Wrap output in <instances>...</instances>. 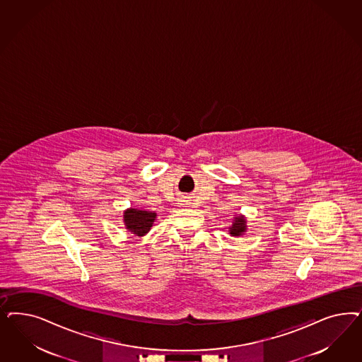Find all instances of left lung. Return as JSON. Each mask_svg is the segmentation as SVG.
<instances>
[{
    "label": "left lung",
    "instance_id": "obj_1",
    "mask_svg": "<svg viewBox=\"0 0 362 362\" xmlns=\"http://www.w3.org/2000/svg\"><path fill=\"white\" fill-rule=\"evenodd\" d=\"M246 232V218L244 216L234 217L233 223L229 228V233L233 237H240Z\"/></svg>",
    "mask_w": 362,
    "mask_h": 362
}]
</instances>
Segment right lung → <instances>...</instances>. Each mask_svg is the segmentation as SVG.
<instances>
[{"instance_id": "right-lung-1", "label": "right lung", "mask_w": 362, "mask_h": 362, "mask_svg": "<svg viewBox=\"0 0 362 362\" xmlns=\"http://www.w3.org/2000/svg\"><path fill=\"white\" fill-rule=\"evenodd\" d=\"M156 217L157 214L151 210L130 208L124 211V223L128 232L142 237L151 230Z\"/></svg>"}]
</instances>
